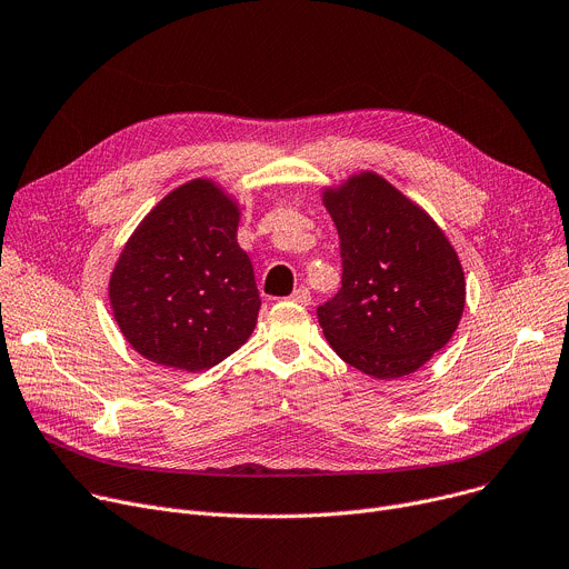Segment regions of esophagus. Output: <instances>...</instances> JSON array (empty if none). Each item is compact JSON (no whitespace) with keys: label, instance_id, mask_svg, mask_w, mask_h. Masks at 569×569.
<instances>
[{"label":"esophagus","instance_id":"obj_1","mask_svg":"<svg viewBox=\"0 0 569 569\" xmlns=\"http://www.w3.org/2000/svg\"><path fill=\"white\" fill-rule=\"evenodd\" d=\"M290 299L295 301V305H301V307H309L311 305V290L307 288V286H299L292 295H290Z\"/></svg>","mask_w":569,"mask_h":569}]
</instances>
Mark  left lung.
<instances>
[{"label":"left lung","mask_w":569,"mask_h":569,"mask_svg":"<svg viewBox=\"0 0 569 569\" xmlns=\"http://www.w3.org/2000/svg\"><path fill=\"white\" fill-rule=\"evenodd\" d=\"M340 290L318 307L329 346L377 380L419 370L456 333L465 272L439 226L377 173L327 189Z\"/></svg>","instance_id":"obj_1"}]
</instances>
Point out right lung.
<instances>
[{"label":"right lung","mask_w":569,"mask_h":569,"mask_svg":"<svg viewBox=\"0 0 569 569\" xmlns=\"http://www.w3.org/2000/svg\"><path fill=\"white\" fill-rule=\"evenodd\" d=\"M238 221L219 187L192 180L139 223L111 272L109 299L141 357L197 372L247 343L260 295Z\"/></svg>","instance_id":"add662e5"}]
</instances>
